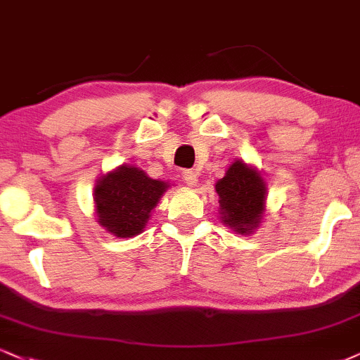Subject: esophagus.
<instances>
[{
  "label": "esophagus",
  "mask_w": 360,
  "mask_h": 360,
  "mask_svg": "<svg viewBox=\"0 0 360 360\" xmlns=\"http://www.w3.org/2000/svg\"><path fill=\"white\" fill-rule=\"evenodd\" d=\"M183 181L188 186H196L198 184V172L193 171V169H188V171L183 172Z\"/></svg>",
  "instance_id": "obj_1"
}]
</instances>
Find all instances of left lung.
Here are the masks:
<instances>
[{
  "label": "left lung",
  "mask_w": 360,
  "mask_h": 360,
  "mask_svg": "<svg viewBox=\"0 0 360 360\" xmlns=\"http://www.w3.org/2000/svg\"><path fill=\"white\" fill-rule=\"evenodd\" d=\"M219 214L233 231L248 233L258 226L265 205L266 188L263 179L243 161L233 162L223 179L216 183Z\"/></svg>",
  "instance_id": "left-lung-1"
}]
</instances>
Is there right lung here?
I'll use <instances>...</instances> for the list:
<instances>
[{"mask_svg": "<svg viewBox=\"0 0 360 360\" xmlns=\"http://www.w3.org/2000/svg\"><path fill=\"white\" fill-rule=\"evenodd\" d=\"M166 189V183L150 179L141 169L120 166L95 186L98 223L119 238L136 236Z\"/></svg>", "mask_w": 360, "mask_h": 360, "instance_id": "add662e5", "label": "right lung"}]
</instances>
